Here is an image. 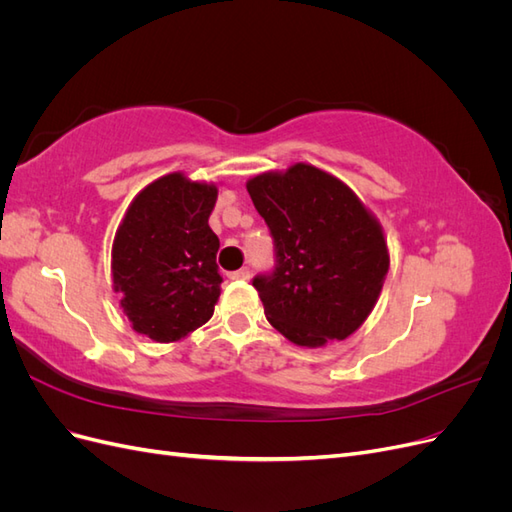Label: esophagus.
I'll return each mask as SVG.
<instances>
[{"label": "esophagus", "mask_w": 512, "mask_h": 512, "mask_svg": "<svg viewBox=\"0 0 512 512\" xmlns=\"http://www.w3.org/2000/svg\"><path fill=\"white\" fill-rule=\"evenodd\" d=\"M230 280H250V267H241L239 271L228 273Z\"/></svg>", "instance_id": "1"}]
</instances>
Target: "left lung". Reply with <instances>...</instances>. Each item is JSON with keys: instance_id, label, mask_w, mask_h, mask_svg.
Wrapping results in <instances>:
<instances>
[{"instance_id": "1", "label": "left lung", "mask_w": 512, "mask_h": 512, "mask_svg": "<svg viewBox=\"0 0 512 512\" xmlns=\"http://www.w3.org/2000/svg\"><path fill=\"white\" fill-rule=\"evenodd\" d=\"M273 237L275 269L252 284L292 344L346 339L374 309L389 271L382 228L346 183L309 164L247 181Z\"/></svg>"}]
</instances>
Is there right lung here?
Returning <instances> with one entry per match:
<instances>
[{"label": "right lung", "instance_id": "right-lung-1", "mask_svg": "<svg viewBox=\"0 0 512 512\" xmlns=\"http://www.w3.org/2000/svg\"><path fill=\"white\" fill-rule=\"evenodd\" d=\"M218 188L170 173L138 194L117 228L113 284L132 329L168 344L213 316L220 239L209 228Z\"/></svg>", "mask_w": 512, "mask_h": 512}]
</instances>
